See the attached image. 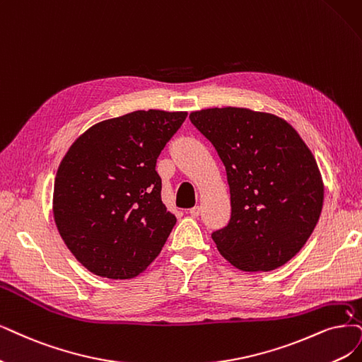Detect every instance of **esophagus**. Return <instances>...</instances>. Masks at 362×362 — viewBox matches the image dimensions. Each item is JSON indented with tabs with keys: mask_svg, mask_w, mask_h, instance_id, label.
<instances>
[{
	"mask_svg": "<svg viewBox=\"0 0 362 362\" xmlns=\"http://www.w3.org/2000/svg\"><path fill=\"white\" fill-rule=\"evenodd\" d=\"M199 211H202V209H199V206H195V207H192V209L189 210V215H191L192 218H198V216H199Z\"/></svg>",
	"mask_w": 362,
	"mask_h": 362,
	"instance_id": "esophagus-1",
	"label": "esophagus"
}]
</instances>
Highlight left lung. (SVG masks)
<instances>
[{
  "mask_svg": "<svg viewBox=\"0 0 362 362\" xmlns=\"http://www.w3.org/2000/svg\"><path fill=\"white\" fill-rule=\"evenodd\" d=\"M226 170L231 219L211 234L221 255L243 272H270L312 235L324 204L316 159L285 119L242 107L189 115Z\"/></svg>",
  "mask_w": 362,
  "mask_h": 362,
  "instance_id": "1",
  "label": "left lung"
}]
</instances>
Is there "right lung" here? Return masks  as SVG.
Here are the masks:
<instances>
[{"label": "right lung", "mask_w": 362, "mask_h": 362, "mask_svg": "<svg viewBox=\"0 0 362 362\" xmlns=\"http://www.w3.org/2000/svg\"><path fill=\"white\" fill-rule=\"evenodd\" d=\"M186 116L137 110L103 120L62 158L53 218L66 247L90 273L132 279L159 255L176 216L160 199L156 159Z\"/></svg>", "instance_id": "add662e5"}]
</instances>
